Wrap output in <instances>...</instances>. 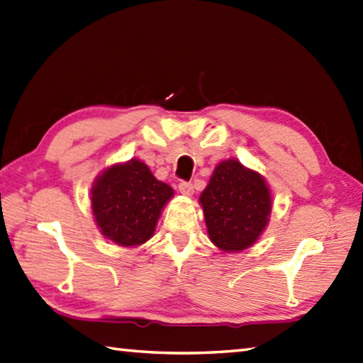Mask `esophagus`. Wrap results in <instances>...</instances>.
<instances>
[{
	"instance_id": "esophagus-1",
	"label": "esophagus",
	"mask_w": 363,
	"mask_h": 363,
	"mask_svg": "<svg viewBox=\"0 0 363 363\" xmlns=\"http://www.w3.org/2000/svg\"><path fill=\"white\" fill-rule=\"evenodd\" d=\"M179 191L182 192L183 196L191 197L192 194H194V186H192V183H189V182H182L179 184Z\"/></svg>"
}]
</instances>
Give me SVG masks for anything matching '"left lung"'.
<instances>
[{"label": "left lung", "instance_id": "1", "mask_svg": "<svg viewBox=\"0 0 363 363\" xmlns=\"http://www.w3.org/2000/svg\"><path fill=\"white\" fill-rule=\"evenodd\" d=\"M199 202L209 239L225 253L252 247L267 227L272 213L267 182L235 158L216 166Z\"/></svg>", "mask_w": 363, "mask_h": 363}]
</instances>
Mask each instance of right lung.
<instances>
[{"label": "right lung", "instance_id": "add662e5", "mask_svg": "<svg viewBox=\"0 0 363 363\" xmlns=\"http://www.w3.org/2000/svg\"><path fill=\"white\" fill-rule=\"evenodd\" d=\"M174 197L169 184L157 180L146 163L132 158L96 177L91 209L102 236L119 247H138L154 236L164 205Z\"/></svg>", "mask_w": 363, "mask_h": 363}]
</instances>
